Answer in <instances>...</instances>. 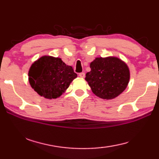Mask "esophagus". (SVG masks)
I'll return each mask as SVG.
<instances>
[{
    "instance_id": "obj_1",
    "label": "esophagus",
    "mask_w": 159,
    "mask_h": 159,
    "mask_svg": "<svg viewBox=\"0 0 159 159\" xmlns=\"http://www.w3.org/2000/svg\"><path fill=\"white\" fill-rule=\"evenodd\" d=\"M85 76V74L84 72H81V73L79 74V76L81 77V78H84Z\"/></svg>"
}]
</instances>
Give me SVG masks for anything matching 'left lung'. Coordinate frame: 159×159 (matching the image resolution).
Instances as JSON below:
<instances>
[{"label": "left lung", "instance_id": "1", "mask_svg": "<svg viewBox=\"0 0 159 159\" xmlns=\"http://www.w3.org/2000/svg\"><path fill=\"white\" fill-rule=\"evenodd\" d=\"M91 71L85 75L93 93L99 98H116L127 87L130 71L127 64L114 57H97L90 63Z\"/></svg>", "mask_w": 159, "mask_h": 159}]
</instances>
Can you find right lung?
<instances>
[{
	"mask_svg": "<svg viewBox=\"0 0 159 159\" xmlns=\"http://www.w3.org/2000/svg\"><path fill=\"white\" fill-rule=\"evenodd\" d=\"M77 77L71 66L60 58L43 56L32 64L29 80L32 88L47 99H56L62 95L72 80Z\"/></svg>",
	"mask_w": 159,
	"mask_h": 159,
	"instance_id": "right-lung-1",
	"label": "right lung"
}]
</instances>
